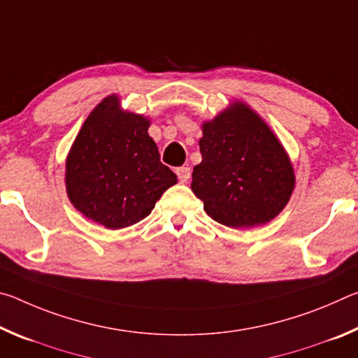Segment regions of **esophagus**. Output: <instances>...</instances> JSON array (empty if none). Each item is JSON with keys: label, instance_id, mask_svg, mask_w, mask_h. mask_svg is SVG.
I'll return each mask as SVG.
<instances>
[{"label": "esophagus", "instance_id": "esophagus-1", "mask_svg": "<svg viewBox=\"0 0 358 358\" xmlns=\"http://www.w3.org/2000/svg\"><path fill=\"white\" fill-rule=\"evenodd\" d=\"M177 177H178V180L181 181V183H186V181L191 178V169L187 167V166L178 167L177 169Z\"/></svg>", "mask_w": 358, "mask_h": 358}]
</instances>
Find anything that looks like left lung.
<instances>
[{
  "label": "left lung",
  "mask_w": 358,
  "mask_h": 358,
  "mask_svg": "<svg viewBox=\"0 0 358 358\" xmlns=\"http://www.w3.org/2000/svg\"><path fill=\"white\" fill-rule=\"evenodd\" d=\"M202 162L191 189L216 222L245 229L273 220L286 207L295 175L268 124L243 102H234L202 124Z\"/></svg>",
  "instance_id": "obj_1"
}]
</instances>
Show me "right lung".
<instances>
[{
  "label": "right lung",
  "mask_w": 358,
  "mask_h": 358,
  "mask_svg": "<svg viewBox=\"0 0 358 358\" xmlns=\"http://www.w3.org/2000/svg\"><path fill=\"white\" fill-rule=\"evenodd\" d=\"M148 126V118L121 110L115 94L85 120L66 159V191L88 220L112 230L129 227L177 183Z\"/></svg>",
  "instance_id": "add662e5"
}]
</instances>
